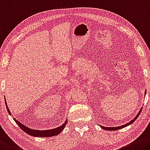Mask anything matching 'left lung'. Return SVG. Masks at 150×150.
Listing matches in <instances>:
<instances>
[{"mask_svg": "<svg viewBox=\"0 0 150 150\" xmlns=\"http://www.w3.org/2000/svg\"><path fill=\"white\" fill-rule=\"evenodd\" d=\"M142 110V109H141ZM141 110L139 111V112L137 113V115L135 116V118L134 119V120H132V121H131V122H129V123H126V124L125 125H121V126H118V127H103V126H101V125H100L101 126V127L102 128V129H105V130H109V131H113V130H117V129H122V128H123V127H125L126 126H128V125H130V124H132V123H133L134 122V121L135 120H136V119L138 117V116L139 115V114H140V113H141Z\"/></svg>", "mask_w": 150, "mask_h": 150, "instance_id": "1", "label": "left lung"}]
</instances>
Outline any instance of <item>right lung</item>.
<instances>
[{"mask_svg":"<svg viewBox=\"0 0 150 150\" xmlns=\"http://www.w3.org/2000/svg\"><path fill=\"white\" fill-rule=\"evenodd\" d=\"M5 103L6 105V109L7 111L9 113V115H11V111H9L8 106L6 105V102L5 100ZM14 120L15 122L17 123V124L19 125L21 129L23 131H24L25 133H27V134L32 135L33 137H52V136H55V135H58L60 134V133L62 132L63 129L65 128L66 126V124L67 123V120L65 121V122L61 125V126H59L58 127L54 128V129H48V130H37V129H32L28 128V127L26 126V125H24L22 123H20L18 121L16 120L15 118H14Z\"/></svg>","mask_w":150,"mask_h":150,"instance_id":"obj_1","label":"right lung"}]
</instances>
